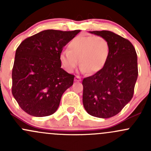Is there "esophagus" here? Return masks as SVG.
Returning a JSON list of instances; mask_svg holds the SVG:
<instances>
[{
    "instance_id": "esophagus-1",
    "label": "esophagus",
    "mask_w": 151,
    "mask_h": 151,
    "mask_svg": "<svg viewBox=\"0 0 151 151\" xmlns=\"http://www.w3.org/2000/svg\"><path fill=\"white\" fill-rule=\"evenodd\" d=\"M74 81H76V82L81 81V77L78 75H76L75 77H74Z\"/></svg>"
}]
</instances>
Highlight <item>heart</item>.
<instances>
[{
	"instance_id": "heart-1",
	"label": "heart",
	"mask_w": 151,
	"mask_h": 151,
	"mask_svg": "<svg viewBox=\"0 0 151 151\" xmlns=\"http://www.w3.org/2000/svg\"><path fill=\"white\" fill-rule=\"evenodd\" d=\"M109 55L108 41L100 36H77L69 42L68 50L60 55L62 66L71 72L77 66L88 74L100 71L106 63Z\"/></svg>"
}]
</instances>
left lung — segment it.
I'll use <instances>...</instances> for the list:
<instances>
[{
  "mask_svg": "<svg viewBox=\"0 0 151 151\" xmlns=\"http://www.w3.org/2000/svg\"><path fill=\"white\" fill-rule=\"evenodd\" d=\"M90 33L109 44V55L100 71L83 80V102L89 115L108 118L119 113L132 99L138 76L137 57L128 39L108 30Z\"/></svg>",
  "mask_w": 151,
  "mask_h": 151,
  "instance_id": "left-lung-1",
  "label": "left lung"
}]
</instances>
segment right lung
<instances>
[{
  "instance_id": "add662e5",
  "label": "right lung",
  "mask_w": 151,
  "mask_h": 151,
  "mask_svg": "<svg viewBox=\"0 0 151 151\" xmlns=\"http://www.w3.org/2000/svg\"><path fill=\"white\" fill-rule=\"evenodd\" d=\"M80 30H46L21 42L12 68V93L21 109L35 117L54 113L74 75L61 68L60 55Z\"/></svg>"
}]
</instances>
